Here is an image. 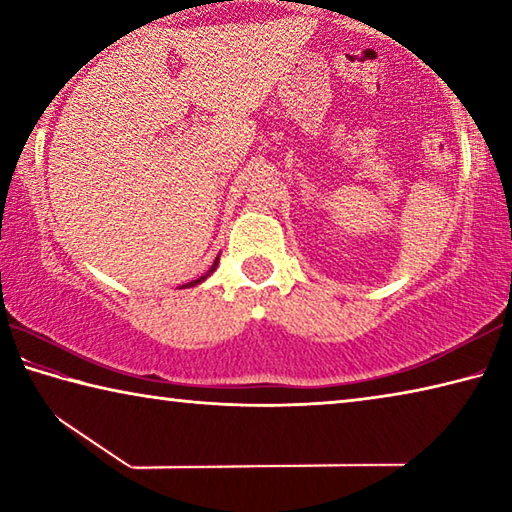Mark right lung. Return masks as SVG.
Masks as SVG:
<instances>
[{"label": "right lung", "instance_id": "1", "mask_svg": "<svg viewBox=\"0 0 512 512\" xmlns=\"http://www.w3.org/2000/svg\"><path fill=\"white\" fill-rule=\"evenodd\" d=\"M216 262H219V257H216ZM216 262H214V266H212V271H214V268H216ZM212 271H207V275H210ZM201 280H205V275H203V277H198V280H194V282H189L187 287H194V284H198V282H201Z\"/></svg>", "mask_w": 512, "mask_h": 512}]
</instances>
